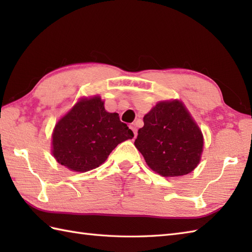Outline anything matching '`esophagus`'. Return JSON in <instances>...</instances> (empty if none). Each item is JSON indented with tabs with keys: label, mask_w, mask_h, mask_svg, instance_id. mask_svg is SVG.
<instances>
[{
	"label": "esophagus",
	"mask_w": 252,
	"mask_h": 252,
	"mask_svg": "<svg viewBox=\"0 0 252 252\" xmlns=\"http://www.w3.org/2000/svg\"><path fill=\"white\" fill-rule=\"evenodd\" d=\"M130 129L133 131V133H134V136H136V135H137V129H136L135 123H131V125H130Z\"/></svg>",
	"instance_id": "1"
}]
</instances>
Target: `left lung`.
<instances>
[{"label": "left lung", "instance_id": "obj_1", "mask_svg": "<svg viewBox=\"0 0 252 252\" xmlns=\"http://www.w3.org/2000/svg\"><path fill=\"white\" fill-rule=\"evenodd\" d=\"M143 120L134 145L149 168L162 176H181L197 167L202 133L180 100L160 101Z\"/></svg>", "mask_w": 252, "mask_h": 252}]
</instances>
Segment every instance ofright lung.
<instances>
[{
	"instance_id": "add662e5",
	"label": "right lung",
	"mask_w": 252,
	"mask_h": 252,
	"mask_svg": "<svg viewBox=\"0 0 252 252\" xmlns=\"http://www.w3.org/2000/svg\"><path fill=\"white\" fill-rule=\"evenodd\" d=\"M134 136L117 112H107L98 96L79 100L57 122L53 155L61 164L87 172L103 163L118 144Z\"/></svg>"
}]
</instances>
